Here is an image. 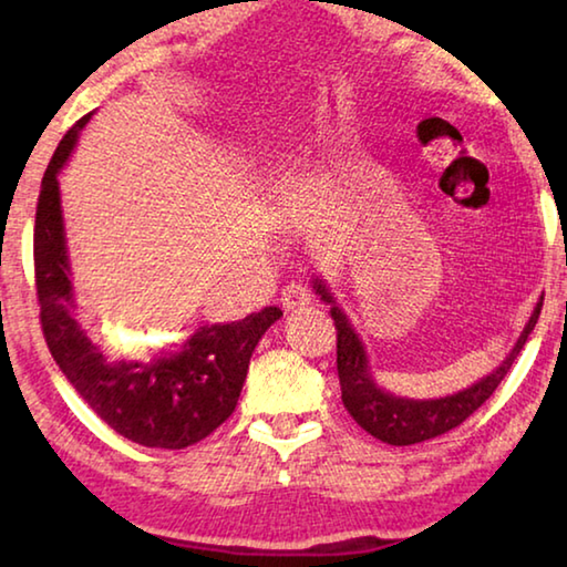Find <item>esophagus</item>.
Returning <instances> with one entry per match:
<instances>
[{"instance_id":"34e87169","label":"esophagus","mask_w":567,"mask_h":567,"mask_svg":"<svg viewBox=\"0 0 567 567\" xmlns=\"http://www.w3.org/2000/svg\"><path fill=\"white\" fill-rule=\"evenodd\" d=\"M280 302H282V307L287 312H292V310H305L307 305L312 302V295H310V290H307L305 285H300V282H290L282 290V297H280Z\"/></svg>"}]
</instances>
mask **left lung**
Returning a JSON list of instances; mask_svg holds the SVG:
<instances>
[{
    "label": "left lung",
    "instance_id": "obj_1",
    "mask_svg": "<svg viewBox=\"0 0 567 567\" xmlns=\"http://www.w3.org/2000/svg\"><path fill=\"white\" fill-rule=\"evenodd\" d=\"M315 295H320L324 305H330V315L334 320V330H338V378L342 390V405L348 408L352 420L358 422L362 430H368L372 437L382 440L388 445H415L433 440L437 435H445L450 430L465 422L473 412L483 405V402L493 395L495 388L501 385L507 370L513 368L517 354H520L523 344L530 338L537 318H540L543 300H537L530 320L517 338L511 354L497 364V368L485 375L483 380L473 382V385L453 392L445 398L433 400H415V398H400L392 392L382 390L370 372V360L364 352V344L360 334L348 320V315L340 310L338 300H334L330 287L324 280L315 277L312 280Z\"/></svg>",
    "mask_w": 567,
    "mask_h": 567
}]
</instances>
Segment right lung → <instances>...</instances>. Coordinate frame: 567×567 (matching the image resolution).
I'll list each match as a JSON object with an SVG mask.
<instances>
[{"mask_svg":"<svg viewBox=\"0 0 567 567\" xmlns=\"http://www.w3.org/2000/svg\"><path fill=\"white\" fill-rule=\"evenodd\" d=\"M92 112L64 134L42 177L34 219V277L42 332L54 362L80 398L117 430L145 447L182 450L205 440L233 415L249 358L262 334L282 318L265 307L229 324H205L150 360H110L76 320L70 252H66L60 172Z\"/></svg>","mask_w":567,"mask_h":567,"instance_id":"1","label":"right lung"}]
</instances>
